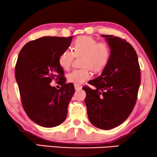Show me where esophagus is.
<instances>
[{"mask_svg": "<svg viewBox=\"0 0 157 157\" xmlns=\"http://www.w3.org/2000/svg\"><path fill=\"white\" fill-rule=\"evenodd\" d=\"M74 88L76 91H78V90H81V89H82V86H81V85H78V84H74Z\"/></svg>", "mask_w": 157, "mask_h": 157, "instance_id": "1", "label": "esophagus"}]
</instances>
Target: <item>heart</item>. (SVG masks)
<instances>
[{
  "instance_id": "obj_1",
  "label": "heart",
  "mask_w": 157,
  "mask_h": 157,
  "mask_svg": "<svg viewBox=\"0 0 157 157\" xmlns=\"http://www.w3.org/2000/svg\"><path fill=\"white\" fill-rule=\"evenodd\" d=\"M111 56V49L104 41H98L90 36H80L74 40L72 51L64 50L60 53L59 64L64 70H68L74 57H82V68L75 69L67 75L68 81L74 84H81L91 78L90 69L98 72L108 64Z\"/></svg>"
}]
</instances>
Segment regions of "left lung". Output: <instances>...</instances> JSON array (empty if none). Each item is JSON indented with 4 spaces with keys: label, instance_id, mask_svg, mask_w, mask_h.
Here are the masks:
<instances>
[{
    "label": "left lung",
    "instance_id": "8db88e82",
    "mask_svg": "<svg viewBox=\"0 0 157 157\" xmlns=\"http://www.w3.org/2000/svg\"><path fill=\"white\" fill-rule=\"evenodd\" d=\"M106 38L111 49L108 64L97 78L83 87L85 104L91 123L108 130L121 124L136 104L140 86V67L136 51L126 40L111 35Z\"/></svg>",
    "mask_w": 157,
    "mask_h": 157
}]
</instances>
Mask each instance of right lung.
I'll list each match as a JSON object with an SVG mask.
<instances>
[{"label": "right lung", "instance_id": "right-lung-1", "mask_svg": "<svg viewBox=\"0 0 157 157\" xmlns=\"http://www.w3.org/2000/svg\"><path fill=\"white\" fill-rule=\"evenodd\" d=\"M72 38L44 36L27 43L19 53L15 74L23 107L32 121L44 127L59 126L67 117L75 89L66 83L58 59ZM53 79L61 83L60 90L50 85Z\"/></svg>", "mask_w": 157, "mask_h": 157}]
</instances>
